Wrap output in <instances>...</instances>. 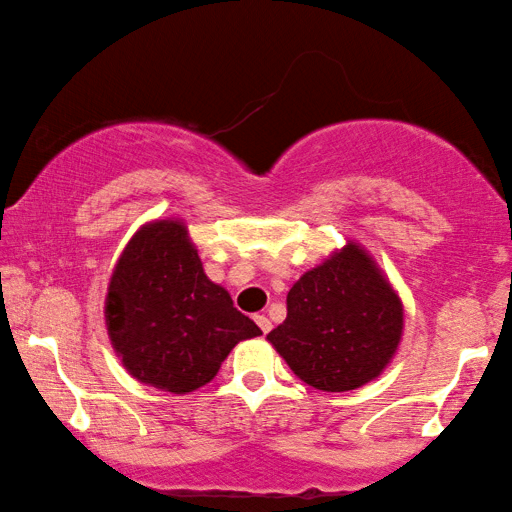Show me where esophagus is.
Listing matches in <instances>:
<instances>
[{"label": "esophagus", "instance_id": "obj_1", "mask_svg": "<svg viewBox=\"0 0 512 512\" xmlns=\"http://www.w3.org/2000/svg\"><path fill=\"white\" fill-rule=\"evenodd\" d=\"M255 323L259 325V329H262V332L264 334H268V332H271V320H268L264 314H259V316H255Z\"/></svg>", "mask_w": 512, "mask_h": 512}]
</instances>
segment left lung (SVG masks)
I'll list each match as a JSON object with an SVG mask.
<instances>
[{
    "instance_id": "obj_1",
    "label": "left lung",
    "mask_w": 512,
    "mask_h": 512,
    "mask_svg": "<svg viewBox=\"0 0 512 512\" xmlns=\"http://www.w3.org/2000/svg\"><path fill=\"white\" fill-rule=\"evenodd\" d=\"M402 332L393 284L366 248L348 241L293 284L287 318L266 339L305 384L345 393L384 372Z\"/></svg>"
}]
</instances>
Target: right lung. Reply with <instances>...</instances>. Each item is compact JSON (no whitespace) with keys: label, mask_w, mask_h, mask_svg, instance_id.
I'll return each instance as SVG.
<instances>
[{"label":"right lung","mask_w":512,"mask_h":512,"mask_svg":"<svg viewBox=\"0 0 512 512\" xmlns=\"http://www.w3.org/2000/svg\"><path fill=\"white\" fill-rule=\"evenodd\" d=\"M103 316L128 375L173 395L205 386L239 341L262 334L205 275L187 225L171 216L144 223L121 250Z\"/></svg>","instance_id":"1"}]
</instances>
